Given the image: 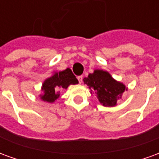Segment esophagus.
Listing matches in <instances>:
<instances>
[{"instance_id": "34e87169", "label": "esophagus", "mask_w": 159, "mask_h": 159, "mask_svg": "<svg viewBox=\"0 0 159 159\" xmlns=\"http://www.w3.org/2000/svg\"><path fill=\"white\" fill-rule=\"evenodd\" d=\"M83 76H77V79H78V81H79V83H83Z\"/></svg>"}]
</instances>
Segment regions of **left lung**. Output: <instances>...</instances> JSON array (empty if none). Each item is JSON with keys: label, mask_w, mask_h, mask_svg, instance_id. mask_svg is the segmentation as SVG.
<instances>
[{"label": "left lung", "mask_w": 159, "mask_h": 159, "mask_svg": "<svg viewBox=\"0 0 159 159\" xmlns=\"http://www.w3.org/2000/svg\"><path fill=\"white\" fill-rule=\"evenodd\" d=\"M83 82L87 84L91 93H95L98 100L104 107H115L117 100L121 99L123 93L127 90L123 83L112 78L111 74L103 70H95L84 77Z\"/></svg>", "instance_id": "1"}]
</instances>
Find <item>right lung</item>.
Returning a JSON list of instances; mask_svg holds the SVG:
<instances>
[{
  "label": "right lung",
  "mask_w": 159,
  "mask_h": 159,
  "mask_svg": "<svg viewBox=\"0 0 159 159\" xmlns=\"http://www.w3.org/2000/svg\"><path fill=\"white\" fill-rule=\"evenodd\" d=\"M78 80L76 79L71 70L67 68L65 70L54 72L52 76L44 81L42 83V90L43 94L40 97L43 101L52 103L59 97V89H67L70 84H77Z\"/></svg>",
  "instance_id": "right-lung-1"
}]
</instances>
